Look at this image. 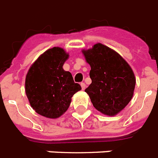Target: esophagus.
Returning a JSON list of instances; mask_svg holds the SVG:
<instances>
[{"label": "esophagus", "mask_w": 158, "mask_h": 158, "mask_svg": "<svg viewBox=\"0 0 158 158\" xmlns=\"http://www.w3.org/2000/svg\"><path fill=\"white\" fill-rule=\"evenodd\" d=\"M81 89H82L83 90L85 89V84L84 82L81 83Z\"/></svg>", "instance_id": "1"}]
</instances>
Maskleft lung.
Returning a JSON list of instances; mask_svg holds the SVG:
<instances>
[{
	"label": "left lung",
	"mask_w": 158,
	"mask_h": 158,
	"mask_svg": "<svg viewBox=\"0 0 158 158\" xmlns=\"http://www.w3.org/2000/svg\"><path fill=\"white\" fill-rule=\"evenodd\" d=\"M82 54L90 66L92 81L85 91L99 112L116 116L133 97L136 82L133 70L118 53L101 43L82 50Z\"/></svg>",
	"instance_id": "obj_1"
}]
</instances>
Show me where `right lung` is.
Masks as SVG:
<instances>
[{
  "label": "right lung",
  "instance_id": "obj_1",
  "mask_svg": "<svg viewBox=\"0 0 158 158\" xmlns=\"http://www.w3.org/2000/svg\"><path fill=\"white\" fill-rule=\"evenodd\" d=\"M69 55L61 47L49 49L37 58L28 69L25 92L36 113L55 119L70 106L73 94L81 89L74 82L70 72L63 69Z\"/></svg>",
  "mask_w": 158,
  "mask_h": 158
}]
</instances>
